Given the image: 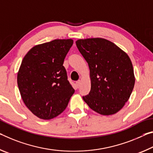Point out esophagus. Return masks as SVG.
I'll use <instances>...</instances> for the list:
<instances>
[{
	"instance_id": "1",
	"label": "esophagus",
	"mask_w": 153,
	"mask_h": 153,
	"mask_svg": "<svg viewBox=\"0 0 153 153\" xmlns=\"http://www.w3.org/2000/svg\"><path fill=\"white\" fill-rule=\"evenodd\" d=\"M80 85H81V81H80V80H79V81H77L76 82V85L77 88H79V87H80Z\"/></svg>"
}]
</instances>
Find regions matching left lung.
I'll use <instances>...</instances> for the list:
<instances>
[{
  "label": "left lung",
  "instance_id": "1",
  "mask_svg": "<svg viewBox=\"0 0 153 153\" xmlns=\"http://www.w3.org/2000/svg\"><path fill=\"white\" fill-rule=\"evenodd\" d=\"M76 45L88 63L91 81V91L82 99L100 114L117 113L129 100L135 84L129 56L104 39H80Z\"/></svg>",
  "mask_w": 153,
  "mask_h": 153
}]
</instances>
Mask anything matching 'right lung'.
I'll return each mask as SVG.
<instances>
[{"label":"right lung","instance_id":"obj_1","mask_svg":"<svg viewBox=\"0 0 153 153\" xmlns=\"http://www.w3.org/2000/svg\"><path fill=\"white\" fill-rule=\"evenodd\" d=\"M72 39H56L34 47L22 60L17 85L24 104L42 119H51L68 106L74 89L63 66Z\"/></svg>","mask_w":153,"mask_h":153}]
</instances>
